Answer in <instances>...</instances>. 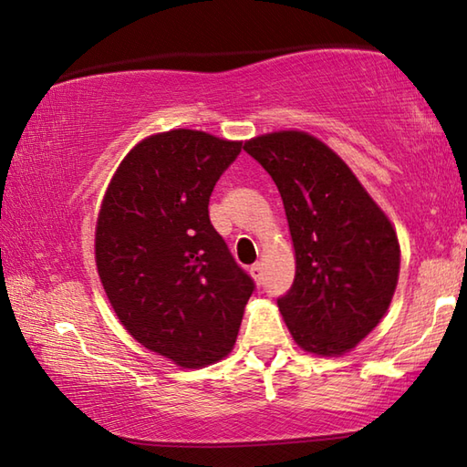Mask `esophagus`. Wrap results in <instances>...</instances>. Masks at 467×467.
<instances>
[{
    "instance_id": "esophagus-1",
    "label": "esophagus",
    "mask_w": 467,
    "mask_h": 467,
    "mask_svg": "<svg viewBox=\"0 0 467 467\" xmlns=\"http://www.w3.org/2000/svg\"><path fill=\"white\" fill-rule=\"evenodd\" d=\"M251 275H253V279L257 281V283H263V265L261 263H254V265H251Z\"/></svg>"
}]
</instances>
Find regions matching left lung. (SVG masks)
<instances>
[{"label":"left lung","mask_w":467,"mask_h":467,"mask_svg":"<svg viewBox=\"0 0 467 467\" xmlns=\"http://www.w3.org/2000/svg\"><path fill=\"white\" fill-rule=\"evenodd\" d=\"M243 150L273 178L285 206L296 279L277 306L291 336L307 352H348L380 322L395 294V228L316 137L279 131L254 137Z\"/></svg>","instance_id":"1"}]
</instances>
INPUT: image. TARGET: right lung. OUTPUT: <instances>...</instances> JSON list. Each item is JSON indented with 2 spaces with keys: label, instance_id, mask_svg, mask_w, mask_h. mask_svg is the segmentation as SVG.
Here are the masks:
<instances>
[{
  "label": "right lung",
  "instance_id": "right-lung-1",
  "mask_svg": "<svg viewBox=\"0 0 467 467\" xmlns=\"http://www.w3.org/2000/svg\"><path fill=\"white\" fill-rule=\"evenodd\" d=\"M241 143L192 130L151 135L127 153L100 206L95 254L117 317L178 367L233 350L254 281L210 223V194Z\"/></svg>",
  "mask_w": 467,
  "mask_h": 467
}]
</instances>
